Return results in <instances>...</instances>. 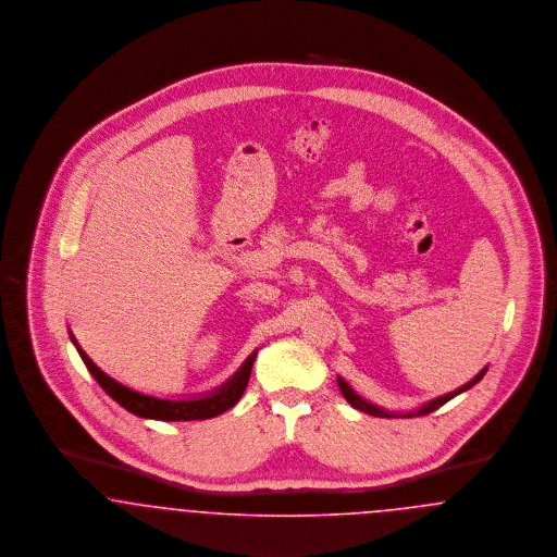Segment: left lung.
Returning <instances> with one entry per match:
<instances>
[{
  "label": "left lung",
  "mask_w": 557,
  "mask_h": 557,
  "mask_svg": "<svg viewBox=\"0 0 557 557\" xmlns=\"http://www.w3.org/2000/svg\"><path fill=\"white\" fill-rule=\"evenodd\" d=\"M484 372H486V368L481 370L470 383H466L463 387L456 388V391H451V393H447V395H443V397H436L433 401H429L426 406H422V408H418L416 411H410V413H391V411H385L383 408H376V406H372V404H368L366 399H362L354 388L349 387L343 379H337V383H339L341 393H343V397L356 408V410L363 411V413H370V416H376V418H411V416H426V413H431V411L438 410L443 404H447L449 399H454L456 395H460L463 391H468V388L474 387L481 379L484 376Z\"/></svg>",
  "instance_id": "obj_1"
}]
</instances>
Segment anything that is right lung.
Here are the masks:
<instances>
[{"instance_id":"obj_1","label":"right lung","mask_w":557,"mask_h":557,"mask_svg":"<svg viewBox=\"0 0 557 557\" xmlns=\"http://www.w3.org/2000/svg\"><path fill=\"white\" fill-rule=\"evenodd\" d=\"M78 356L83 358V362L87 366V370L94 374L99 387L103 388L116 404H121L124 410L141 416V418H151V420H166V422H176V420H206V418H214L222 411L231 410L239 399H242L243 391L247 387L249 374H251V366L256 360V351L245 360L239 372L224 383L222 387L194 397V399H162V397H151L146 393H139L135 388L124 387L119 381H114L112 376H108L103 370H99L94 360L78 347V343L71 335Z\"/></svg>"}]
</instances>
